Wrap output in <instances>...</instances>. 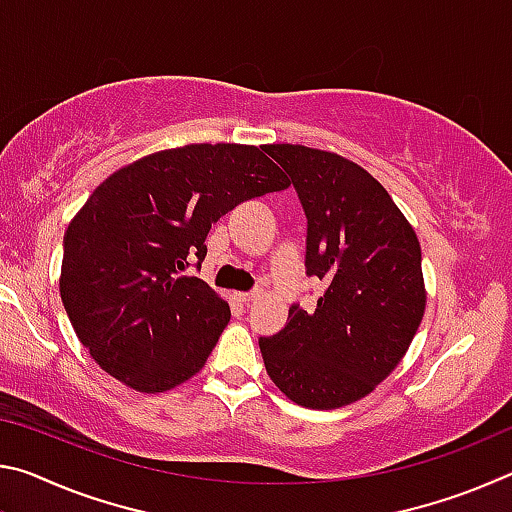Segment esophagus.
Wrapping results in <instances>:
<instances>
[{"label":"esophagus","mask_w":512,"mask_h":512,"mask_svg":"<svg viewBox=\"0 0 512 512\" xmlns=\"http://www.w3.org/2000/svg\"><path fill=\"white\" fill-rule=\"evenodd\" d=\"M262 296H264V291H262V289L246 291V293H237V298H239L241 302H255V300H259Z\"/></svg>","instance_id":"esophagus-1"}]
</instances>
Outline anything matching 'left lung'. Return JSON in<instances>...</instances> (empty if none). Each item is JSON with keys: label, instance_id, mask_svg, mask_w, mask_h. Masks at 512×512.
<instances>
[{"label": "left lung", "instance_id": "8db88e82", "mask_svg": "<svg viewBox=\"0 0 512 512\" xmlns=\"http://www.w3.org/2000/svg\"><path fill=\"white\" fill-rule=\"evenodd\" d=\"M264 151L289 173L307 214V275L327 284L314 311L259 339L268 377L307 409L361 400L395 370L422 323L427 291L411 223L370 173L300 144Z\"/></svg>", "mask_w": 512, "mask_h": 512}]
</instances>
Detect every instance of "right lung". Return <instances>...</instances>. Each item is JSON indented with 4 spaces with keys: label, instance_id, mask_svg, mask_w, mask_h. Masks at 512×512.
<instances>
[{
    "label": "right lung",
    "instance_id": "1",
    "mask_svg": "<svg viewBox=\"0 0 512 512\" xmlns=\"http://www.w3.org/2000/svg\"><path fill=\"white\" fill-rule=\"evenodd\" d=\"M291 183L262 146L187 144L108 176L67 225L60 298L99 366L140 393L171 391L205 366L230 307L183 275L212 223Z\"/></svg>",
    "mask_w": 512,
    "mask_h": 512
}]
</instances>
